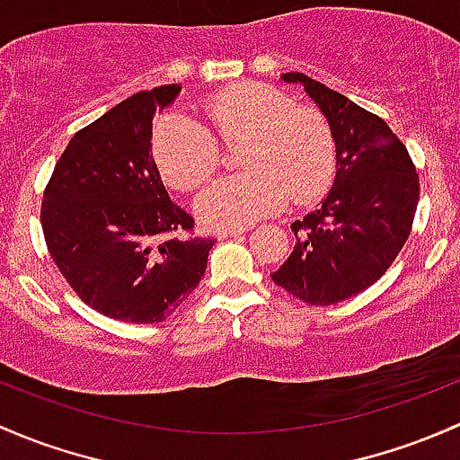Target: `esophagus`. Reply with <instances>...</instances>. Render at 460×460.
<instances>
[{
	"instance_id": "1",
	"label": "esophagus",
	"mask_w": 460,
	"mask_h": 460,
	"mask_svg": "<svg viewBox=\"0 0 460 460\" xmlns=\"http://www.w3.org/2000/svg\"><path fill=\"white\" fill-rule=\"evenodd\" d=\"M243 229H225V231H217V240H226V238H235V235H243Z\"/></svg>"
}]
</instances>
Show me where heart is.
Here are the masks:
<instances>
[{
    "label": "heart",
    "mask_w": 460,
    "mask_h": 460,
    "mask_svg": "<svg viewBox=\"0 0 460 460\" xmlns=\"http://www.w3.org/2000/svg\"><path fill=\"white\" fill-rule=\"evenodd\" d=\"M205 125L185 112H167L154 128L152 152L169 185L196 191L222 165L220 145H240L246 172L211 185L196 202L207 226H244L282 209L306 205L331 187L337 143L331 120L313 105H295L269 84H240L205 103Z\"/></svg>",
    "instance_id": "heart-1"
}]
</instances>
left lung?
<instances>
[{"instance_id": "left-lung-1", "label": "left lung", "mask_w": 460, "mask_h": 460, "mask_svg": "<svg viewBox=\"0 0 460 460\" xmlns=\"http://www.w3.org/2000/svg\"><path fill=\"white\" fill-rule=\"evenodd\" d=\"M299 84L331 120L337 173L322 205L291 225L295 249L270 273L278 287L313 306H331L372 287L412 231L419 173L384 119L302 72Z\"/></svg>"}]
</instances>
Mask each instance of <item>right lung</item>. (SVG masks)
Here are the masks:
<instances>
[{"label":"right lung","instance_id":"right-lung-1","mask_svg":"<svg viewBox=\"0 0 460 460\" xmlns=\"http://www.w3.org/2000/svg\"><path fill=\"white\" fill-rule=\"evenodd\" d=\"M181 85L120 101L79 129L57 161L41 226L57 269L90 308L119 322L172 315L205 275L214 238L169 198L152 156V119Z\"/></svg>","mask_w":460,"mask_h":460}]
</instances>
